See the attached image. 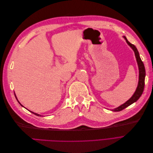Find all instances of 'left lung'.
Returning a JSON list of instances; mask_svg holds the SVG:
<instances>
[{
    "label": "left lung",
    "instance_id": "1",
    "mask_svg": "<svg viewBox=\"0 0 153 153\" xmlns=\"http://www.w3.org/2000/svg\"><path fill=\"white\" fill-rule=\"evenodd\" d=\"M124 38L126 39V41L128 43V45L133 49L134 52H135V57H136L137 62L138 66V69H139V79H138V86H137V89L135 92V93H134L133 95L131 96V98L129 100H128L126 102H125L124 104L118 106L117 108H114L112 110V111H114V112H119V111L123 110V109L128 107V106L131 105L133 103L136 102V101L140 98V97L142 94L143 89H144V85H145L146 69H145L144 65H143V63L142 61V60L140 57L139 53H138V50L135 45L129 43L125 36H124Z\"/></svg>",
    "mask_w": 153,
    "mask_h": 153
}]
</instances>
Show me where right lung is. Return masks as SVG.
<instances>
[{
	"mask_svg": "<svg viewBox=\"0 0 153 153\" xmlns=\"http://www.w3.org/2000/svg\"><path fill=\"white\" fill-rule=\"evenodd\" d=\"M16 100H17V98H16ZM17 101H18V100H17ZM18 103H19L21 105V103L19 102V101H18ZM30 112H32V114H35L36 115H38V116H41V115H39V114H36V113H34V112H31V111H30Z\"/></svg>",
	"mask_w": 153,
	"mask_h": 153,
	"instance_id": "add662e5",
	"label": "right lung"
}]
</instances>
